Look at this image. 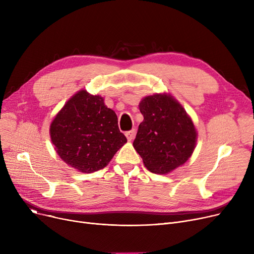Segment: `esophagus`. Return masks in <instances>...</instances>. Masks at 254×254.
<instances>
[{
  "label": "esophagus",
  "mask_w": 254,
  "mask_h": 254,
  "mask_svg": "<svg viewBox=\"0 0 254 254\" xmlns=\"http://www.w3.org/2000/svg\"><path fill=\"white\" fill-rule=\"evenodd\" d=\"M135 132H136L135 129H131V130H128V131L126 132V136H127L128 141H131L132 139L135 138Z\"/></svg>",
  "instance_id": "1"
}]
</instances>
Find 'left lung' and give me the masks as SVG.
I'll return each instance as SVG.
<instances>
[{
    "label": "left lung",
    "instance_id": "8db88e82",
    "mask_svg": "<svg viewBox=\"0 0 254 254\" xmlns=\"http://www.w3.org/2000/svg\"><path fill=\"white\" fill-rule=\"evenodd\" d=\"M140 124L134 148L144 166L155 174H168L191 156L196 130L183 107L168 93H156L142 99Z\"/></svg>",
    "mask_w": 254,
    "mask_h": 254
}]
</instances>
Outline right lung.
I'll return each instance as SVG.
<instances>
[{
    "label": "right lung",
    "instance_id": "right-lung-1",
    "mask_svg": "<svg viewBox=\"0 0 254 254\" xmlns=\"http://www.w3.org/2000/svg\"><path fill=\"white\" fill-rule=\"evenodd\" d=\"M57 153L70 167L92 173L105 168L127 143L115 112L101 96L82 89L64 104L50 125Z\"/></svg>",
    "mask_w": 254,
    "mask_h": 254
}]
</instances>
